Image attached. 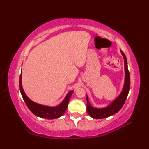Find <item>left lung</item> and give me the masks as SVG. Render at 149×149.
Listing matches in <instances>:
<instances>
[{
	"label": "left lung",
	"instance_id": "obj_1",
	"mask_svg": "<svg viewBox=\"0 0 149 149\" xmlns=\"http://www.w3.org/2000/svg\"><path fill=\"white\" fill-rule=\"evenodd\" d=\"M121 52H122L123 59H124L125 67V83L122 91L120 93V95L118 96L116 99H115L107 107L103 108H96L91 107L87 96V111L88 114L93 118L102 119V118L109 117L110 116L116 114L122 108L126 99H127L130 88V75L129 70H128L127 68V58H126L125 55L122 50H121Z\"/></svg>",
	"mask_w": 149,
	"mask_h": 149
}]
</instances>
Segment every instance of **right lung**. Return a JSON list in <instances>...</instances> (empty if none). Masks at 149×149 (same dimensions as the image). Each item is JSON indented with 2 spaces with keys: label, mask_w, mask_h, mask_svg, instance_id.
I'll return each instance as SVG.
<instances>
[{
  "label": "right lung",
  "mask_w": 149,
  "mask_h": 149,
  "mask_svg": "<svg viewBox=\"0 0 149 149\" xmlns=\"http://www.w3.org/2000/svg\"><path fill=\"white\" fill-rule=\"evenodd\" d=\"M19 89L24 100L26 102L27 107L29 108V109L31 111L33 114H34L39 117L49 120L58 118L64 114V112L68 108L69 100L70 97H71L73 92H74L73 91H70L67 94L66 97H65L64 100L58 106H56V107H48V106L39 104L30 100L26 95V93H25L22 85V73L19 76Z\"/></svg>",
  "instance_id": "right-lung-1"
}]
</instances>
